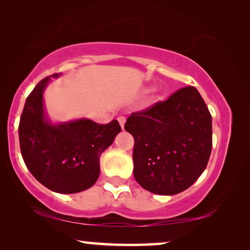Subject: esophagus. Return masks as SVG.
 Listing matches in <instances>:
<instances>
[{"instance_id":"34e87169","label":"esophagus","mask_w":250,"mask_h":250,"mask_svg":"<svg viewBox=\"0 0 250 250\" xmlns=\"http://www.w3.org/2000/svg\"><path fill=\"white\" fill-rule=\"evenodd\" d=\"M117 119H118V122H119V125L122 126V128H124V124H125V122H126V118L124 117V116H119Z\"/></svg>"}]
</instances>
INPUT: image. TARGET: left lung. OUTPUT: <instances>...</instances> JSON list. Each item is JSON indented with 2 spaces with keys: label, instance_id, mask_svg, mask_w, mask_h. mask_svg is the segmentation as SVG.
Listing matches in <instances>:
<instances>
[{
  "label": "left lung",
  "instance_id": "1",
  "mask_svg": "<svg viewBox=\"0 0 250 250\" xmlns=\"http://www.w3.org/2000/svg\"><path fill=\"white\" fill-rule=\"evenodd\" d=\"M124 127L134 138L133 174L143 189L180 193L206 168L213 146L211 115L194 86L133 112Z\"/></svg>",
  "mask_w": 250,
  "mask_h": 250
}]
</instances>
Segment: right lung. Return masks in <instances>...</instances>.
Returning a JSON list of instances; mask_svg holds the SVG:
<instances>
[{"instance_id": "1", "label": "right lung", "mask_w": 250, "mask_h": 250, "mask_svg": "<svg viewBox=\"0 0 250 250\" xmlns=\"http://www.w3.org/2000/svg\"><path fill=\"white\" fill-rule=\"evenodd\" d=\"M50 78H43L26 99L19 123L20 150L27 168L47 189L81 192L97 182L101 153L122 128L116 119L104 125L84 118L51 124L43 104Z\"/></svg>"}]
</instances>
